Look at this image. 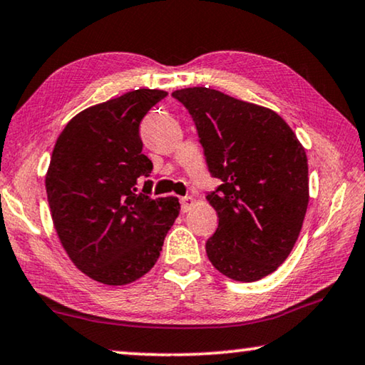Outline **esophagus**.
Listing matches in <instances>:
<instances>
[{
	"instance_id": "1",
	"label": "esophagus",
	"mask_w": 365,
	"mask_h": 365,
	"mask_svg": "<svg viewBox=\"0 0 365 365\" xmlns=\"http://www.w3.org/2000/svg\"><path fill=\"white\" fill-rule=\"evenodd\" d=\"M192 204H194V199L191 197V195H184V197H181V210H182V212H187V210L191 209Z\"/></svg>"
}]
</instances>
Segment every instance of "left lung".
Listing matches in <instances>:
<instances>
[{"label": "left lung", "mask_w": 365, "mask_h": 365, "mask_svg": "<svg viewBox=\"0 0 365 365\" xmlns=\"http://www.w3.org/2000/svg\"><path fill=\"white\" fill-rule=\"evenodd\" d=\"M191 115L205 163L220 186L205 199L219 225L205 242L212 265L237 282H257L282 265L308 209V158L273 110L207 87L176 91Z\"/></svg>", "instance_id": "left-lung-1"}]
</instances>
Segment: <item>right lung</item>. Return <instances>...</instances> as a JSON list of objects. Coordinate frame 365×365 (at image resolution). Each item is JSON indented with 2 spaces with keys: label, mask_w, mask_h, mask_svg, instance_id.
<instances>
[{
  "label": "right lung",
  "mask_w": 365,
  "mask_h": 365,
  "mask_svg": "<svg viewBox=\"0 0 365 365\" xmlns=\"http://www.w3.org/2000/svg\"><path fill=\"white\" fill-rule=\"evenodd\" d=\"M166 95L138 88L93 105L68 121L52 151L46 191L57 235L100 283L150 272L179 214L176 197H151L153 163L141 153V120Z\"/></svg>",
  "instance_id": "right-lung-1"
}]
</instances>
